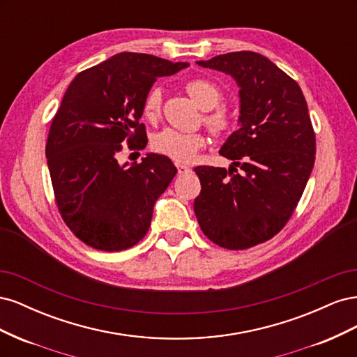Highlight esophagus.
Here are the masks:
<instances>
[{"label":"esophagus","mask_w":357,"mask_h":357,"mask_svg":"<svg viewBox=\"0 0 357 357\" xmlns=\"http://www.w3.org/2000/svg\"><path fill=\"white\" fill-rule=\"evenodd\" d=\"M176 167H177V171H178V174H180V176H186V174H189V172L192 171L189 167L183 165V164H177Z\"/></svg>","instance_id":"34e87169"}]
</instances>
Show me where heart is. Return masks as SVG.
<instances>
[{
  "instance_id": "b5f03b06",
  "label": "heart",
  "mask_w": 357,
  "mask_h": 357,
  "mask_svg": "<svg viewBox=\"0 0 357 357\" xmlns=\"http://www.w3.org/2000/svg\"><path fill=\"white\" fill-rule=\"evenodd\" d=\"M185 88L190 98L199 105V109L205 110L202 121L208 128V131L215 137L228 134L235 125V119L229 110H226L225 107H219L223 100V93L219 86L211 80L198 77L189 80ZM142 110L143 116L150 122H155L159 119L162 112V91L156 86L147 91ZM205 146H207V135L201 131L181 132L167 128L152 138V147L156 153L164 155L178 162V164H189Z\"/></svg>"
}]
</instances>
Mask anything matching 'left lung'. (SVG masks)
<instances>
[{
  "instance_id": "obj_1",
  "label": "left lung",
  "mask_w": 357,
  "mask_h": 357,
  "mask_svg": "<svg viewBox=\"0 0 357 357\" xmlns=\"http://www.w3.org/2000/svg\"><path fill=\"white\" fill-rule=\"evenodd\" d=\"M197 63L238 83L241 128L219 152L234 160L229 169L195 168L193 210L210 241L244 250L271 240L294 214L314 167L316 134L299 84L268 58L243 50Z\"/></svg>"
}]
</instances>
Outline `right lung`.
<instances>
[{
	"label": "right lung",
	"mask_w": 357,
	"mask_h": 357,
	"mask_svg": "<svg viewBox=\"0 0 357 357\" xmlns=\"http://www.w3.org/2000/svg\"><path fill=\"white\" fill-rule=\"evenodd\" d=\"M188 62L146 53H117L75 75L49 129L47 167L62 220L80 241L96 250L121 252L149 231L156 199L177 168L150 153L131 167L117 153L147 144L139 123L147 91L158 77Z\"/></svg>",
	"instance_id": "1"
}]
</instances>
